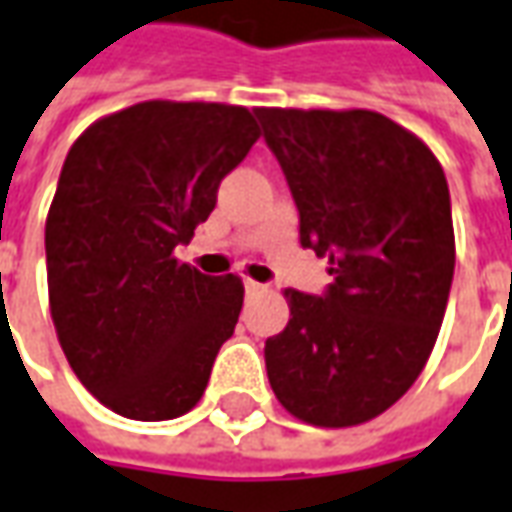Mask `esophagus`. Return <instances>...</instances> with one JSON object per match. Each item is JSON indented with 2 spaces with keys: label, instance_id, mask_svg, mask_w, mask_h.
<instances>
[{
  "label": "esophagus",
  "instance_id": "34e87169",
  "mask_svg": "<svg viewBox=\"0 0 512 512\" xmlns=\"http://www.w3.org/2000/svg\"><path fill=\"white\" fill-rule=\"evenodd\" d=\"M243 288H246V294H260V291H266V285L263 283H255V280H243Z\"/></svg>",
  "mask_w": 512,
  "mask_h": 512
}]
</instances>
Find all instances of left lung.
Instances as JSON below:
<instances>
[{
	"label": "left lung",
	"instance_id": "1",
	"mask_svg": "<svg viewBox=\"0 0 512 512\" xmlns=\"http://www.w3.org/2000/svg\"><path fill=\"white\" fill-rule=\"evenodd\" d=\"M300 212V243L330 260L322 297L288 288L266 339L277 401L311 426L367 423L423 373L454 280L446 173L378 111L255 109Z\"/></svg>",
	"mask_w": 512,
	"mask_h": 512
}]
</instances>
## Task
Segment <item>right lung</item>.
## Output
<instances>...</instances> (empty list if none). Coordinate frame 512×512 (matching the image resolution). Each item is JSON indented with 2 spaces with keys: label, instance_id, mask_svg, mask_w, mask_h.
Returning <instances> with one entry per match:
<instances>
[{
  "label": "right lung",
  "instance_id": "1",
  "mask_svg": "<svg viewBox=\"0 0 512 512\" xmlns=\"http://www.w3.org/2000/svg\"><path fill=\"white\" fill-rule=\"evenodd\" d=\"M257 137L243 106L148 100L69 148L44 229L50 311L69 367L111 412L170 420L201 401L243 283L173 249L210 218Z\"/></svg>",
  "mask_w": 512,
  "mask_h": 512
}]
</instances>
